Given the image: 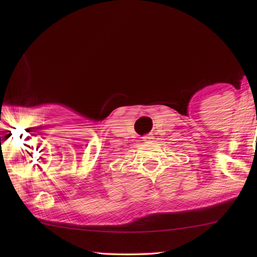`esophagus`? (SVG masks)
Listing matches in <instances>:
<instances>
[{
    "label": "esophagus",
    "mask_w": 257,
    "mask_h": 257,
    "mask_svg": "<svg viewBox=\"0 0 257 257\" xmlns=\"http://www.w3.org/2000/svg\"><path fill=\"white\" fill-rule=\"evenodd\" d=\"M153 139H154L153 135H146V136H144V137H143V140H144V142H152Z\"/></svg>",
    "instance_id": "obj_1"
}]
</instances>
